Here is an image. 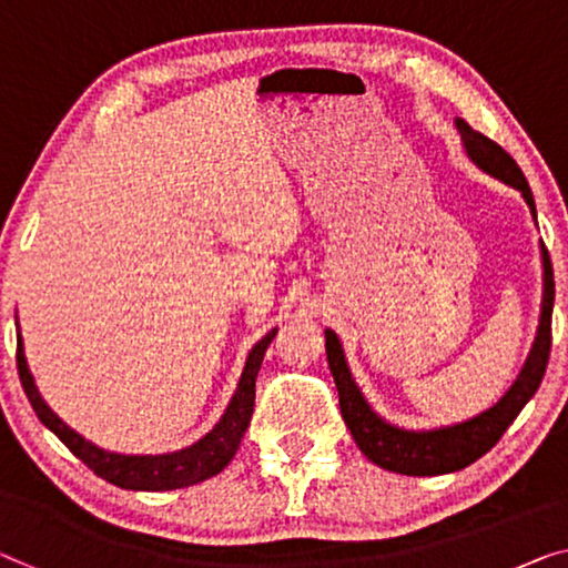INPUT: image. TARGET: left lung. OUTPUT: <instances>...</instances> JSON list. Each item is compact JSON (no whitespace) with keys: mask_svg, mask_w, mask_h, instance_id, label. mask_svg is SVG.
<instances>
[{"mask_svg":"<svg viewBox=\"0 0 568 568\" xmlns=\"http://www.w3.org/2000/svg\"><path fill=\"white\" fill-rule=\"evenodd\" d=\"M454 124L459 130L464 152H467L471 163L481 173L493 175L500 183L518 191L530 209L532 222H536V201H532V191L518 163L497 142L471 130L464 120H456ZM540 265H544V298H540L538 328L526 365H523L520 375L515 377V383L507 387L500 400L489 405L487 410L477 413V416L452 423V426L403 428L379 416L352 375L342 338L332 328H326V357L338 390L342 418L352 438L357 442L359 452L372 464L395 474H408V477H436V474H452L469 467V464L477 462L479 456H485L489 448L500 442L507 426L518 418V413L536 395L540 379L546 375L548 354H551V313L556 287L551 257H548L544 242H540Z\"/></svg>","mask_w":568,"mask_h":568,"instance_id":"left-lung-1","label":"left lung"}]
</instances>
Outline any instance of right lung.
Wrapping results in <instances>:
<instances>
[{
    "mask_svg": "<svg viewBox=\"0 0 568 568\" xmlns=\"http://www.w3.org/2000/svg\"><path fill=\"white\" fill-rule=\"evenodd\" d=\"M17 328H20V324H17ZM275 334L277 326L270 328V332L250 349L242 377L240 383H236V390L230 405H226L224 416L216 420V426L191 446H183L178 448V452L168 454L109 452V448H101L94 442H89V438H83L79 430H73L63 418H58V413L50 408L45 397L40 395L36 377H32V372L28 367L22 334H17V372H20L24 395H28L32 410L38 413L42 426L53 430V434L61 438L89 469H94L101 479L112 481V485L122 489H134V493H165V489L191 487L199 485L203 479L216 477V474L224 471L226 464L234 459L236 448L242 444L244 430H247L252 420V410H255V379L262 365V357H265L267 346L275 338Z\"/></svg>",
    "mask_w": 568,
    "mask_h": 568,
    "instance_id": "right-lung-1",
    "label": "right lung"
}]
</instances>
